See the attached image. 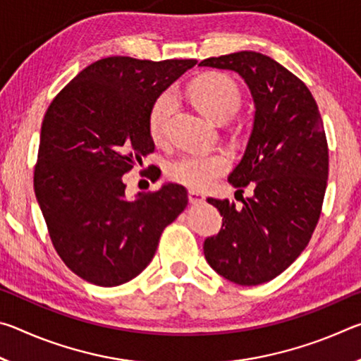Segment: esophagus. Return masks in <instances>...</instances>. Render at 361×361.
<instances>
[{"instance_id":"esophagus-1","label":"esophagus","mask_w":361,"mask_h":361,"mask_svg":"<svg viewBox=\"0 0 361 361\" xmlns=\"http://www.w3.org/2000/svg\"><path fill=\"white\" fill-rule=\"evenodd\" d=\"M188 199H189V204H194V205L205 202V195L200 194L199 191H194V189H191V191L188 192Z\"/></svg>"}]
</instances>
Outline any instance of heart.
<instances>
[{
    "mask_svg": "<svg viewBox=\"0 0 361 361\" xmlns=\"http://www.w3.org/2000/svg\"><path fill=\"white\" fill-rule=\"evenodd\" d=\"M188 95L197 109L216 122L228 121L240 106V90L229 76L209 71L189 84ZM175 108L172 92H164L152 103L149 111V133L159 142L164 138L166 126ZM231 156L226 151L186 152L167 166V175L180 185L194 191L209 189L219 176L231 169Z\"/></svg>",
    "mask_w": 361,
    "mask_h": 361,
    "instance_id": "obj_1",
    "label": "heart"
}]
</instances>
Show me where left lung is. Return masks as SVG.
Instances as JSON below:
<instances>
[{
    "label": "left lung",
    "mask_w": 361,
    "mask_h": 361,
    "mask_svg": "<svg viewBox=\"0 0 361 361\" xmlns=\"http://www.w3.org/2000/svg\"><path fill=\"white\" fill-rule=\"evenodd\" d=\"M200 66L231 70L247 82L255 103L253 130L229 183L253 194L235 207L209 197L221 231L204 242L209 264L231 282L252 286L280 276L312 237L328 180V143L312 94L276 60L242 51Z\"/></svg>",
    "instance_id": "8db88e82"
}]
</instances>
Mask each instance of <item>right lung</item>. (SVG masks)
<instances>
[{
	"label": "right lung",
	"mask_w": 361,
	"mask_h": 361,
	"mask_svg": "<svg viewBox=\"0 0 361 361\" xmlns=\"http://www.w3.org/2000/svg\"><path fill=\"white\" fill-rule=\"evenodd\" d=\"M197 60H97L60 90L41 126L35 194L52 245L73 272L118 286L149 264L162 231L186 209L167 183L126 197L122 175L154 151L152 103Z\"/></svg>",
	"instance_id": "obj_1"
}]
</instances>
